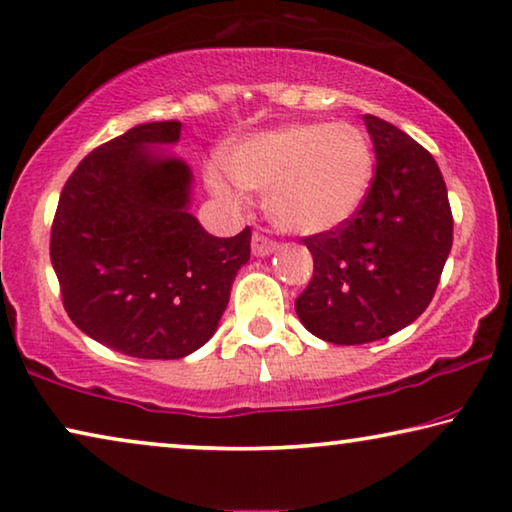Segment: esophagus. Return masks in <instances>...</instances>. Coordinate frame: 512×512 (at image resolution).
<instances>
[{
  "label": "esophagus",
  "mask_w": 512,
  "mask_h": 512,
  "mask_svg": "<svg viewBox=\"0 0 512 512\" xmlns=\"http://www.w3.org/2000/svg\"><path fill=\"white\" fill-rule=\"evenodd\" d=\"M276 248H278V243L273 241V239H269V236H266V234H262V232H255L253 234V253L257 257L271 255Z\"/></svg>",
  "instance_id": "esophagus-1"
}]
</instances>
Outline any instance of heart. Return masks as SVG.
I'll return each instance as SVG.
<instances>
[{
    "label": "heart",
    "mask_w": 512,
    "mask_h": 512,
    "mask_svg": "<svg viewBox=\"0 0 512 512\" xmlns=\"http://www.w3.org/2000/svg\"><path fill=\"white\" fill-rule=\"evenodd\" d=\"M375 179L368 133L349 121L289 124L248 137L213 163L207 183L220 200L236 202L239 188L266 193V211L280 230L324 234L363 207Z\"/></svg>",
    "instance_id": "obj_1"
}]
</instances>
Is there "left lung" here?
Returning <instances> with one entry per match:
<instances>
[{"label":"left lung","instance_id":"1","mask_svg":"<svg viewBox=\"0 0 512 512\" xmlns=\"http://www.w3.org/2000/svg\"><path fill=\"white\" fill-rule=\"evenodd\" d=\"M377 170L363 207L305 236L315 271L294 308L333 345L398 333L430 305L453 246V213L437 160L398 126L365 114Z\"/></svg>","mask_w":512,"mask_h":512}]
</instances>
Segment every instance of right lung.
I'll use <instances>...</instances> for the list:
<instances>
[{"instance_id":"1","label":"right lung","mask_w":512,"mask_h":512,"mask_svg":"<svg viewBox=\"0 0 512 512\" xmlns=\"http://www.w3.org/2000/svg\"><path fill=\"white\" fill-rule=\"evenodd\" d=\"M179 135V121H151L96 147L68 177L52 220L50 259L71 322L135 358L200 349L250 259V227L211 236L188 213V165L147 149Z\"/></svg>"}]
</instances>
